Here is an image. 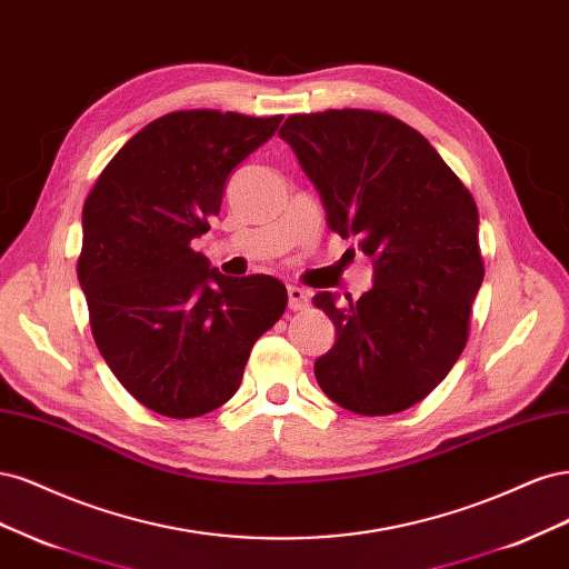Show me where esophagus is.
<instances>
[{
    "label": "esophagus",
    "mask_w": 569,
    "mask_h": 569,
    "mask_svg": "<svg viewBox=\"0 0 569 569\" xmlns=\"http://www.w3.org/2000/svg\"><path fill=\"white\" fill-rule=\"evenodd\" d=\"M307 305H309V290L300 286H288V307L292 311H300V309H307Z\"/></svg>",
    "instance_id": "34e87169"
}]
</instances>
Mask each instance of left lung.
Returning a JSON list of instances; mask_svg holds the SVG:
<instances>
[{"instance_id":"8db88e82","label":"left lung","mask_w":569,"mask_h":569,"mask_svg":"<svg viewBox=\"0 0 569 569\" xmlns=\"http://www.w3.org/2000/svg\"><path fill=\"white\" fill-rule=\"evenodd\" d=\"M279 137L317 187L326 224L373 260L359 300L321 290L336 345L315 363L347 411L399 413L447 378L468 342L485 267L478 206L430 141L359 108L290 116Z\"/></svg>"}]
</instances>
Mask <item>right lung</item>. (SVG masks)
I'll use <instances>...</instances> for the list:
<instances>
[{"label": "right lung", "mask_w": 569, "mask_h": 569, "mask_svg": "<svg viewBox=\"0 0 569 569\" xmlns=\"http://www.w3.org/2000/svg\"><path fill=\"white\" fill-rule=\"evenodd\" d=\"M281 120L162 116L122 146L84 200L78 279L91 336L122 388L160 416L227 405L252 345L286 311L279 279H229L193 250L222 208L231 170Z\"/></svg>", "instance_id": "obj_1"}]
</instances>
